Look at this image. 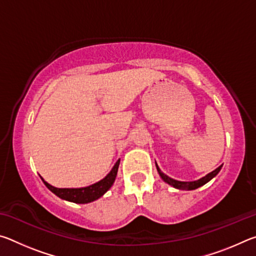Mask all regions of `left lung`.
Listing matches in <instances>:
<instances>
[{
  "mask_svg": "<svg viewBox=\"0 0 256 256\" xmlns=\"http://www.w3.org/2000/svg\"><path fill=\"white\" fill-rule=\"evenodd\" d=\"M156 167H157V170H158V172H159L160 177H162V178L164 182H166L167 184H170V185L172 186V188H178V190H196V188H200V186H203L204 184H206L208 182L214 178V177L216 176V174H218V172H220V170H222V166H219L218 168H216V170H214V172H209V174L206 175L204 177H202V178L198 180H194V182H180V180H172V178H170V176L164 175V172L159 170L157 162H156Z\"/></svg>",
  "mask_w": 256,
  "mask_h": 256,
  "instance_id": "8db88e82",
  "label": "left lung"
}]
</instances>
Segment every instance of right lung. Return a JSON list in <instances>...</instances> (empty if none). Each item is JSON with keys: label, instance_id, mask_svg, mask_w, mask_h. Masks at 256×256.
I'll return each mask as SVG.
<instances>
[{"label": "right lung", "instance_id": "add662e5", "mask_svg": "<svg viewBox=\"0 0 256 256\" xmlns=\"http://www.w3.org/2000/svg\"><path fill=\"white\" fill-rule=\"evenodd\" d=\"M120 162V159H118V162H116L114 167L112 168V170L108 172L105 178H102V180H99L92 185L86 186V188H54V186H52L50 184L47 183V182H45L42 177H40V178L42 180V182H44L46 188L50 190H52L55 196L63 198V200L74 202V203H80V204L82 203V204H84V203H89L94 200H98L99 198L102 196L104 194H105L107 190L112 188V185L114 184L115 182L116 175H118Z\"/></svg>", "mask_w": 256, "mask_h": 256}]
</instances>
